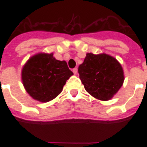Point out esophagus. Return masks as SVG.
<instances>
[{
	"label": "esophagus",
	"instance_id": "esophagus-1",
	"mask_svg": "<svg viewBox=\"0 0 147 147\" xmlns=\"http://www.w3.org/2000/svg\"><path fill=\"white\" fill-rule=\"evenodd\" d=\"M72 71H73L74 74H77V72H78V68H77V67H75V68L72 69Z\"/></svg>",
	"mask_w": 147,
	"mask_h": 147
}]
</instances>
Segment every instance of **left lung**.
<instances>
[{"mask_svg":"<svg viewBox=\"0 0 147 147\" xmlns=\"http://www.w3.org/2000/svg\"><path fill=\"white\" fill-rule=\"evenodd\" d=\"M78 71L86 91L102 101L112 98L123 85L124 80L120 63L105 53H87Z\"/></svg>","mask_w":147,"mask_h":147,"instance_id":"1","label":"left lung"}]
</instances>
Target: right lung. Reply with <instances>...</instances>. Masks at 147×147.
I'll return each instance as SVG.
<instances>
[{
	"instance_id": "right-lung-1",
	"label": "right lung",
	"mask_w": 147,
	"mask_h": 147,
	"mask_svg": "<svg viewBox=\"0 0 147 147\" xmlns=\"http://www.w3.org/2000/svg\"><path fill=\"white\" fill-rule=\"evenodd\" d=\"M73 72L66 61L56 60L53 54L40 53L29 59L22 70V80L34 99L47 102L61 92Z\"/></svg>"
}]
</instances>
